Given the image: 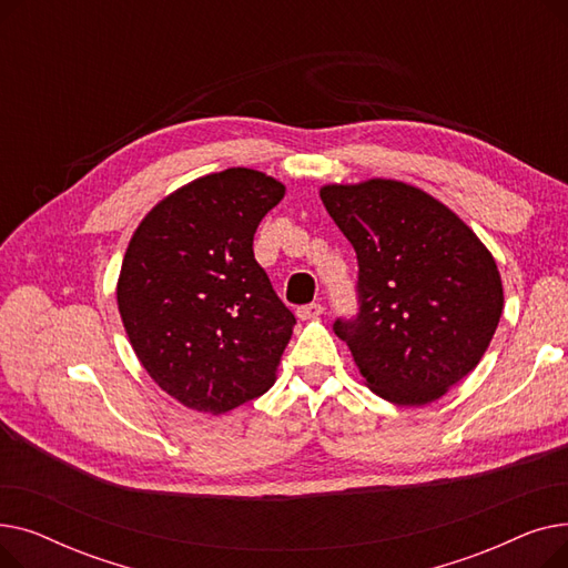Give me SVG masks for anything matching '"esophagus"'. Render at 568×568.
<instances>
[{
	"mask_svg": "<svg viewBox=\"0 0 568 568\" xmlns=\"http://www.w3.org/2000/svg\"><path fill=\"white\" fill-rule=\"evenodd\" d=\"M322 304H306V306H300L296 308V317L300 320H313V317H317V315H322Z\"/></svg>",
	"mask_w": 568,
	"mask_h": 568,
	"instance_id": "34e87169",
	"label": "esophagus"
}]
</instances>
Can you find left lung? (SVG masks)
Returning a JSON list of instances; mask_svg holds the SVG:
<instances>
[{
	"mask_svg": "<svg viewBox=\"0 0 568 568\" xmlns=\"http://www.w3.org/2000/svg\"><path fill=\"white\" fill-rule=\"evenodd\" d=\"M320 197L359 262V313L338 317L336 336L379 398L437 400L495 336L504 292L490 251L449 206L394 179Z\"/></svg>",
	"mask_w": 568,
	"mask_h": 568,
	"instance_id": "left-lung-1",
	"label": "left lung"
}]
</instances>
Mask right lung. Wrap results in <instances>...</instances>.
<instances>
[{
	"label": "right lung",
	"mask_w": 568,
	"mask_h": 568,
	"mask_svg": "<svg viewBox=\"0 0 568 568\" xmlns=\"http://www.w3.org/2000/svg\"><path fill=\"white\" fill-rule=\"evenodd\" d=\"M285 186L248 168L195 179L131 236L116 304L144 371L182 405L223 414L272 389L296 324L253 255Z\"/></svg>",
	"instance_id": "add662e5"
}]
</instances>
